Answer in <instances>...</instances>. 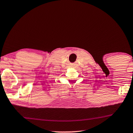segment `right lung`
<instances>
[{"label":"right lung","instance_id":"right-lung-1","mask_svg":"<svg viewBox=\"0 0 133 133\" xmlns=\"http://www.w3.org/2000/svg\"><path fill=\"white\" fill-rule=\"evenodd\" d=\"M0 73H1V71H0Z\"/></svg>","mask_w":133,"mask_h":133}]
</instances>
